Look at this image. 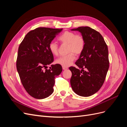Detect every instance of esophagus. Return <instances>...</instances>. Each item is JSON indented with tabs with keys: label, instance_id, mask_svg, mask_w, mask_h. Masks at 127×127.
I'll return each mask as SVG.
<instances>
[{
	"label": "esophagus",
	"instance_id": "1",
	"mask_svg": "<svg viewBox=\"0 0 127 127\" xmlns=\"http://www.w3.org/2000/svg\"><path fill=\"white\" fill-rule=\"evenodd\" d=\"M67 69H68V67H64V66H63V70H67Z\"/></svg>",
	"mask_w": 127,
	"mask_h": 127
}]
</instances>
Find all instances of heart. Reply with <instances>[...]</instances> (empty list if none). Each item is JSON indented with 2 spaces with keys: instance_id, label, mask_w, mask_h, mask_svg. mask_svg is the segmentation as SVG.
I'll list each match as a JSON object with an SVG mask.
<instances>
[{
  "instance_id": "1",
  "label": "heart",
  "mask_w": 127,
  "mask_h": 127,
  "mask_svg": "<svg viewBox=\"0 0 127 127\" xmlns=\"http://www.w3.org/2000/svg\"><path fill=\"white\" fill-rule=\"evenodd\" d=\"M58 40L61 43L68 44L67 52L69 53L58 58L56 63L63 66L68 67L75 59L74 53L79 55L83 51L85 48V40L81 35L70 31L64 32L59 37ZM49 49L52 55L57 56L58 54V45L55 42L52 41L49 43Z\"/></svg>"
}]
</instances>
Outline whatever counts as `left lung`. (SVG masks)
I'll use <instances>...</instances> for the list:
<instances>
[{"mask_svg":"<svg viewBox=\"0 0 127 127\" xmlns=\"http://www.w3.org/2000/svg\"><path fill=\"white\" fill-rule=\"evenodd\" d=\"M71 30L81 33L85 42L84 50L75 63L81 70L69 68L72 72L71 86L76 94L88 97L96 93L104 82L109 68L108 48L101 34L90 27Z\"/></svg>","mask_w":127,"mask_h":127,"instance_id":"left-lung-1","label":"left lung"}]
</instances>
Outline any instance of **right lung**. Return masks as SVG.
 I'll return each mask as SVG.
<instances>
[{
	"instance_id": "1",
	"label": "right lung",
	"mask_w": 127,
	"mask_h": 127,
	"mask_svg": "<svg viewBox=\"0 0 127 127\" xmlns=\"http://www.w3.org/2000/svg\"><path fill=\"white\" fill-rule=\"evenodd\" d=\"M62 30L36 28L26 34L19 46L17 70L23 86L34 98L43 99L52 94L55 78L62 71L59 64L47 69L54 60L49 44Z\"/></svg>"
}]
</instances>
